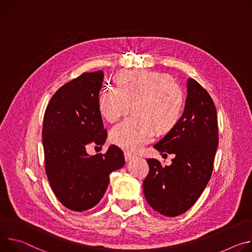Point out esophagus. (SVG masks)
Listing matches in <instances>:
<instances>
[{"label": "esophagus", "mask_w": 252, "mask_h": 252, "mask_svg": "<svg viewBox=\"0 0 252 252\" xmlns=\"http://www.w3.org/2000/svg\"><path fill=\"white\" fill-rule=\"evenodd\" d=\"M124 156H125V160H126V161H130L131 159H133V158L135 157V155L132 154V153L129 152V151H125V152H124Z\"/></svg>", "instance_id": "1"}]
</instances>
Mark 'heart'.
Returning a JSON list of instances; mask_svg holds the SVG:
<instances>
[{"label":"heart","mask_w":252,"mask_h":252,"mask_svg":"<svg viewBox=\"0 0 252 252\" xmlns=\"http://www.w3.org/2000/svg\"><path fill=\"white\" fill-rule=\"evenodd\" d=\"M117 89L104 90L98 101L101 116L115 122L133 105L132 119L116 125L111 140L119 147L140 149L159 132L171 130L183 113L184 97L181 88L165 73L150 70L120 72L115 78Z\"/></svg>","instance_id":"b5f03b06"}]
</instances>
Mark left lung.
<instances>
[{
    "label": "left lung",
    "mask_w": 252,
    "mask_h": 252,
    "mask_svg": "<svg viewBox=\"0 0 252 252\" xmlns=\"http://www.w3.org/2000/svg\"><path fill=\"white\" fill-rule=\"evenodd\" d=\"M217 146L214 102L197 81L189 78L180 120L154 145L161 154L174 155L171 165L162 166L157 159H147L149 173L143 191L148 204L164 216L186 212L210 180Z\"/></svg>",
    "instance_id": "1"
}]
</instances>
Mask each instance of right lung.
<instances>
[{"label": "right lung", "instance_id": "obj_1", "mask_svg": "<svg viewBox=\"0 0 252 252\" xmlns=\"http://www.w3.org/2000/svg\"><path fill=\"white\" fill-rule=\"evenodd\" d=\"M102 71L83 73L51 98L44 115L43 146L46 174L53 192L68 209L94 207L105 194L110 174L124 166L122 150L111 145L105 154L90 156L87 145L107 138L98 108Z\"/></svg>", "mask_w": 252, "mask_h": 252}]
</instances>
